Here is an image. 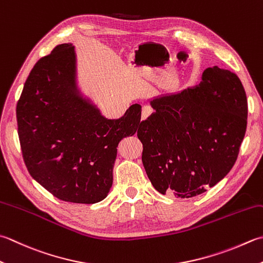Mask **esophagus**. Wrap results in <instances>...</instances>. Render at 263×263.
Listing matches in <instances>:
<instances>
[{"mask_svg": "<svg viewBox=\"0 0 263 263\" xmlns=\"http://www.w3.org/2000/svg\"><path fill=\"white\" fill-rule=\"evenodd\" d=\"M151 114H152V111L148 109V108H146V107H143L142 108V111H141V121H145V120H147V118L151 116Z\"/></svg>", "mask_w": 263, "mask_h": 263, "instance_id": "34e87169", "label": "esophagus"}]
</instances>
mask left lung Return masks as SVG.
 <instances>
[{"mask_svg":"<svg viewBox=\"0 0 263 263\" xmlns=\"http://www.w3.org/2000/svg\"><path fill=\"white\" fill-rule=\"evenodd\" d=\"M140 123L142 164L158 193L190 198L221 181L234 166L248 124V99L238 76L218 66L194 89L149 100Z\"/></svg>","mask_w":263,"mask_h":263,"instance_id":"obj_1","label":"left lung"}]
</instances>
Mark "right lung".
<instances>
[{"instance_id": "1", "label": "right lung", "mask_w": 263, "mask_h": 263, "mask_svg": "<svg viewBox=\"0 0 263 263\" xmlns=\"http://www.w3.org/2000/svg\"><path fill=\"white\" fill-rule=\"evenodd\" d=\"M141 106L109 120L77 83L73 43L35 64L17 104L18 136L36 181L65 202L95 204L112 184L117 146L138 131Z\"/></svg>"}]
</instances>
